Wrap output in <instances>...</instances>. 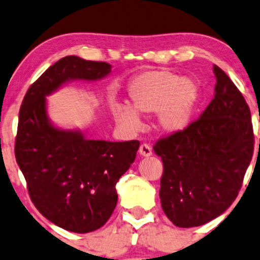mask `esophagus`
I'll return each mask as SVG.
<instances>
[{
    "instance_id": "34e87169",
    "label": "esophagus",
    "mask_w": 260,
    "mask_h": 260,
    "mask_svg": "<svg viewBox=\"0 0 260 260\" xmlns=\"http://www.w3.org/2000/svg\"><path fill=\"white\" fill-rule=\"evenodd\" d=\"M140 154L143 157H149L152 156V148L151 146L146 145V143H143V145H141L140 147Z\"/></svg>"
}]
</instances>
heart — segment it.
<instances>
[{"instance_id":"b5f03b06","label":"heart","mask_w":260,"mask_h":260,"mask_svg":"<svg viewBox=\"0 0 260 260\" xmlns=\"http://www.w3.org/2000/svg\"><path fill=\"white\" fill-rule=\"evenodd\" d=\"M131 104H115L114 118L123 128L137 132L142 127L141 114L157 113V125L166 133L185 129L192 118L199 102V85L192 79L182 78L169 69L148 70L128 85Z\"/></svg>"}]
</instances>
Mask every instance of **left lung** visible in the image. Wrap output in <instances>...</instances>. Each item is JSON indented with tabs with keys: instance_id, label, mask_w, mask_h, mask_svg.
I'll use <instances>...</instances> for the list:
<instances>
[{
	"instance_id": "1",
	"label": "left lung",
	"mask_w": 260,
	"mask_h": 260,
	"mask_svg": "<svg viewBox=\"0 0 260 260\" xmlns=\"http://www.w3.org/2000/svg\"><path fill=\"white\" fill-rule=\"evenodd\" d=\"M214 74V98L200 118L153 146L164 162L162 209L180 228L200 226L226 210L242 188L253 157L250 109L216 65Z\"/></svg>"
}]
</instances>
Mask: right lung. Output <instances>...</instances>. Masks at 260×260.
Returning <instances> with one entry per match:
<instances>
[{
    "label": "right lung",
    "mask_w": 260,
    "mask_h": 260,
    "mask_svg": "<svg viewBox=\"0 0 260 260\" xmlns=\"http://www.w3.org/2000/svg\"><path fill=\"white\" fill-rule=\"evenodd\" d=\"M111 69L108 62L62 57L28 88L18 113L15 157L31 201L55 225L79 234L108 221L118 200L115 183L140 142L88 140L80 131L54 127L45 96L67 81L102 79Z\"/></svg>",
    "instance_id": "right-lung-1"
}]
</instances>
